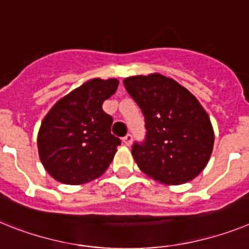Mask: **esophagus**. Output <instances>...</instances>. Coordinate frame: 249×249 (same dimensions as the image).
Returning <instances> with one entry per match:
<instances>
[{
    "mask_svg": "<svg viewBox=\"0 0 249 249\" xmlns=\"http://www.w3.org/2000/svg\"><path fill=\"white\" fill-rule=\"evenodd\" d=\"M131 142H133V134H126L123 138V143H124L125 145H130Z\"/></svg>",
    "mask_w": 249,
    "mask_h": 249,
    "instance_id": "obj_1",
    "label": "esophagus"
}]
</instances>
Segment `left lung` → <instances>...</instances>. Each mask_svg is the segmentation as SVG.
<instances>
[{
    "label": "left lung",
    "instance_id": "left-lung-1",
    "mask_svg": "<svg viewBox=\"0 0 249 249\" xmlns=\"http://www.w3.org/2000/svg\"><path fill=\"white\" fill-rule=\"evenodd\" d=\"M125 89L141 107L145 137L134 142L138 167L166 185L191 181L208 164L214 131L195 96L158 73L124 79Z\"/></svg>",
    "mask_w": 249,
    "mask_h": 249
}]
</instances>
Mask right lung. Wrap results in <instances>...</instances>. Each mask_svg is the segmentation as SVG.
I'll return each mask as SVG.
<instances>
[{"mask_svg": "<svg viewBox=\"0 0 249 249\" xmlns=\"http://www.w3.org/2000/svg\"><path fill=\"white\" fill-rule=\"evenodd\" d=\"M118 79L95 78L73 89L41 123L37 149L50 176L67 185L86 183L107 170L121 141L111 134L112 118L102 104Z\"/></svg>", "mask_w": 249, "mask_h": 249, "instance_id": "obj_1", "label": "right lung"}]
</instances>
